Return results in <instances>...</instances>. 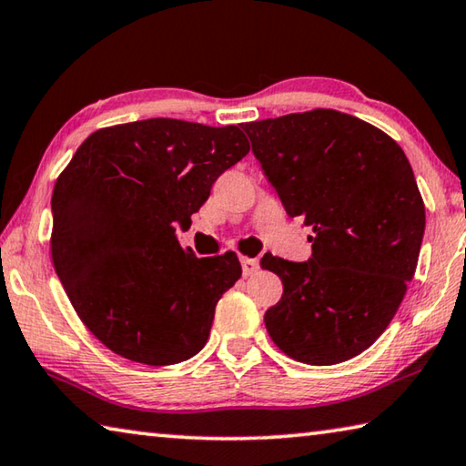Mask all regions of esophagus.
I'll return each mask as SVG.
<instances>
[{
	"label": "esophagus",
	"instance_id": "1",
	"mask_svg": "<svg viewBox=\"0 0 466 466\" xmlns=\"http://www.w3.org/2000/svg\"><path fill=\"white\" fill-rule=\"evenodd\" d=\"M240 265H242V273L247 275V277H250V275H255L257 270L260 268V265H258V260L257 258H248V257H240Z\"/></svg>",
	"mask_w": 466,
	"mask_h": 466
}]
</instances>
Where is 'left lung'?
Masks as SVG:
<instances>
[{
	"instance_id": "left-lung-1",
	"label": "left lung",
	"mask_w": 466,
	"mask_h": 466,
	"mask_svg": "<svg viewBox=\"0 0 466 466\" xmlns=\"http://www.w3.org/2000/svg\"><path fill=\"white\" fill-rule=\"evenodd\" d=\"M291 218L314 230L306 262L265 255L283 295L265 326L287 357L326 367L385 332L418 267L426 208L405 152L336 109L242 124Z\"/></svg>"
}]
</instances>
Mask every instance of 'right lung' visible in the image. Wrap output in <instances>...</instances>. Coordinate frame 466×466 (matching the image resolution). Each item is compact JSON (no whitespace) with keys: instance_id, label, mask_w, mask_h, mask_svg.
Segmentation results:
<instances>
[{"instance_id":"1","label":"right lung","mask_w":466,"mask_h":466,"mask_svg":"<svg viewBox=\"0 0 466 466\" xmlns=\"http://www.w3.org/2000/svg\"><path fill=\"white\" fill-rule=\"evenodd\" d=\"M238 126L173 117L93 132L58 175L50 255L89 332L120 357L177 365L204 349L219 298L242 275L236 252L198 258L189 226L211 185L247 157Z\"/></svg>"}]
</instances>
